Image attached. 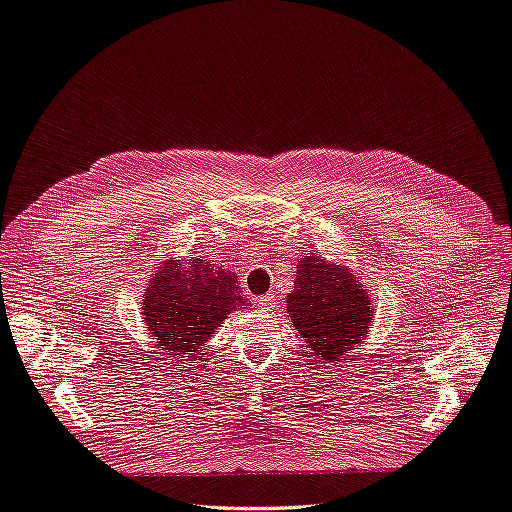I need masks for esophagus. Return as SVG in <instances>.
<instances>
[{
	"mask_svg": "<svg viewBox=\"0 0 512 512\" xmlns=\"http://www.w3.org/2000/svg\"><path fill=\"white\" fill-rule=\"evenodd\" d=\"M254 304L260 306L262 310H271L277 302H275V296H273V294H266V296H262V298H256Z\"/></svg>",
	"mask_w": 512,
	"mask_h": 512,
	"instance_id": "34e87169",
	"label": "esophagus"
}]
</instances>
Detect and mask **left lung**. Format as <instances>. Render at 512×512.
<instances>
[{
    "mask_svg": "<svg viewBox=\"0 0 512 512\" xmlns=\"http://www.w3.org/2000/svg\"><path fill=\"white\" fill-rule=\"evenodd\" d=\"M296 269V283L287 296L291 323L314 356L329 362L346 358L373 323L369 296L348 269L331 266L325 258L306 256Z\"/></svg>",
    "mask_w": 512,
    "mask_h": 512,
    "instance_id": "left-lung-1",
    "label": "left lung"
}]
</instances>
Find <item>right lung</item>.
<instances>
[{
  "mask_svg": "<svg viewBox=\"0 0 512 512\" xmlns=\"http://www.w3.org/2000/svg\"><path fill=\"white\" fill-rule=\"evenodd\" d=\"M143 304L148 331L162 350L185 358L198 352L227 314L246 306V300L239 296L231 271L196 258L185 264L166 260L145 289Z\"/></svg>",
  "mask_w": 512,
  "mask_h": 512,
  "instance_id": "obj_1",
  "label": "right lung"
}]
</instances>
